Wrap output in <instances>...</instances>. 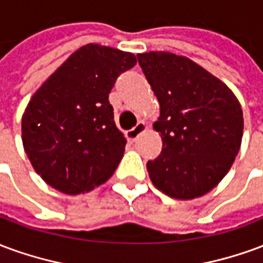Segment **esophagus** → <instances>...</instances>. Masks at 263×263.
Returning <instances> with one entry per match:
<instances>
[{
	"label": "esophagus",
	"instance_id": "esophagus-1",
	"mask_svg": "<svg viewBox=\"0 0 263 263\" xmlns=\"http://www.w3.org/2000/svg\"><path fill=\"white\" fill-rule=\"evenodd\" d=\"M145 131H146V124L141 121V122H138L137 125L134 126L132 129L126 131V138H128V139H131V141H135V139H137V138Z\"/></svg>",
	"mask_w": 263,
	"mask_h": 263
}]
</instances>
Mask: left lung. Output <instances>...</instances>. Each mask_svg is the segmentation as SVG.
I'll return each instance as SVG.
<instances>
[{
  "mask_svg": "<svg viewBox=\"0 0 263 263\" xmlns=\"http://www.w3.org/2000/svg\"><path fill=\"white\" fill-rule=\"evenodd\" d=\"M160 105L154 128L162 152L146 163L155 187L179 200L209 193L241 148L242 109L228 87L201 66L169 52L138 54Z\"/></svg>",
  "mask_w": 263,
  "mask_h": 263,
  "instance_id": "left-lung-1",
  "label": "left lung"
}]
</instances>
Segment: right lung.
<instances>
[{
  "mask_svg": "<svg viewBox=\"0 0 263 263\" xmlns=\"http://www.w3.org/2000/svg\"><path fill=\"white\" fill-rule=\"evenodd\" d=\"M135 54L88 43L39 87L22 115V142L33 169L66 194L90 192L112 176L126 139L108 94Z\"/></svg>",
  "mask_w": 263,
  "mask_h": 263,
  "instance_id": "obj_1",
  "label": "right lung"
}]
</instances>
